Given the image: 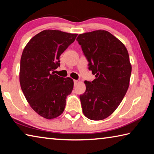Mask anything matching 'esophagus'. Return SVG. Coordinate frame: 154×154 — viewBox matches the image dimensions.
Masks as SVG:
<instances>
[{
	"label": "esophagus",
	"instance_id": "esophagus-1",
	"mask_svg": "<svg viewBox=\"0 0 154 154\" xmlns=\"http://www.w3.org/2000/svg\"><path fill=\"white\" fill-rule=\"evenodd\" d=\"M73 82H74V85H76L77 83H78V81H77V80H75V79H74V80H73Z\"/></svg>",
	"mask_w": 154,
	"mask_h": 154
}]
</instances>
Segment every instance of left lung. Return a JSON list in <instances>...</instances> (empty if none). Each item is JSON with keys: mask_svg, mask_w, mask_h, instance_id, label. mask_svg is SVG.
I'll use <instances>...</instances> for the list:
<instances>
[{"mask_svg": "<svg viewBox=\"0 0 154 154\" xmlns=\"http://www.w3.org/2000/svg\"><path fill=\"white\" fill-rule=\"evenodd\" d=\"M77 41L96 77L92 82H84L86 90L79 96L83 113L92 120H102L118 108L129 87L132 66L128 52L106 30L81 34Z\"/></svg>", "mask_w": 154, "mask_h": 154, "instance_id": "left-lung-1", "label": "left lung"}]
</instances>
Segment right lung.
Wrapping results in <instances>:
<instances>
[{"label":"right lung","mask_w":154,"mask_h":154,"mask_svg":"<svg viewBox=\"0 0 154 154\" xmlns=\"http://www.w3.org/2000/svg\"><path fill=\"white\" fill-rule=\"evenodd\" d=\"M77 34L45 30L31 38L22 52L20 83L34 111L46 119L61 115L66 99L73 88V80L54 73L60 56L75 41Z\"/></svg>","instance_id":"1"}]
</instances>
